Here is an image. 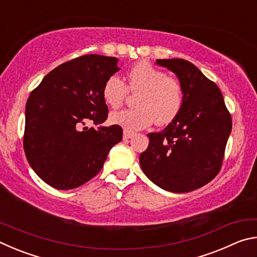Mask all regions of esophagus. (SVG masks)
Here are the masks:
<instances>
[{
    "instance_id": "34e87169",
    "label": "esophagus",
    "mask_w": 257,
    "mask_h": 257,
    "mask_svg": "<svg viewBox=\"0 0 257 257\" xmlns=\"http://www.w3.org/2000/svg\"><path fill=\"white\" fill-rule=\"evenodd\" d=\"M133 136H134V133L127 132V130H124L123 132V139H130Z\"/></svg>"
}]
</instances>
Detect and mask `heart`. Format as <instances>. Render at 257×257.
Segmentation results:
<instances>
[{
    "instance_id": "1",
    "label": "heart",
    "mask_w": 257,
    "mask_h": 257,
    "mask_svg": "<svg viewBox=\"0 0 257 257\" xmlns=\"http://www.w3.org/2000/svg\"><path fill=\"white\" fill-rule=\"evenodd\" d=\"M128 88L138 94L137 108L111 113L110 122L127 132H138L154 122L165 125L177 118L184 104L180 81L165 72L141 61L128 71ZM127 86L120 77H108L103 87V98L108 106L119 107L127 96Z\"/></svg>"
}]
</instances>
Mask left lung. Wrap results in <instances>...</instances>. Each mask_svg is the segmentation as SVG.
<instances>
[{
    "mask_svg": "<svg viewBox=\"0 0 257 257\" xmlns=\"http://www.w3.org/2000/svg\"><path fill=\"white\" fill-rule=\"evenodd\" d=\"M177 76L184 104L164 130L147 135L139 156L151 181L171 193H188L210 182L220 171L232 128L221 90L197 67L182 59L156 60Z\"/></svg>",
    "mask_w": 257,
    "mask_h": 257,
    "instance_id": "1",
    "label": "left lung"
}]
</instances>
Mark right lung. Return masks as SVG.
I'll use <instances>...</instances> for the list:
<instances>
[{
	"instance_id": "add662e5",
	"label": "right lung",
	"mask_w": 257,
	"mask_h": 257,
	"mask_svg": "<svg viewBox=\"0 0 257 257\" xmlns=\"http://www.w3.org/2000/svg\"><path fill=\"white\" fill-rule=\"evenodd\" d=\"M113 56L88 54L56 67L26 104L24 149L35 173L56 189L77 188L101 171L110 150L122 139L107 118L103 87L120 70ZM92 120L97 130L85 127Z\"/></svg>"
}]
</instances>
